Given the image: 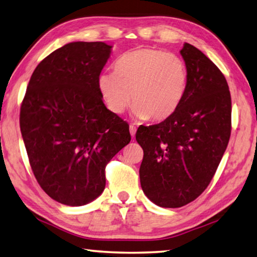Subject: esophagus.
<instances>
[{"mask_svg": "<svg viewBox=\"0 0 257 257\" xmlns=\"http://www.w3.org/2000/svg\"><path fill=\"white\" fill-rule=\"evenodd\" d=\"M130 133H131V136L134 138L136 137V133H137V127L134 125H130Z\"/></svg>", "mask_w": 257, "mask_h": 257, "instance_id": "esophagus-1", "label": "esophagus"}]
</instances>
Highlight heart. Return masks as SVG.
<instances>
[{
  "label": "heart",
  "mask_w": 257,
  "mask_h": 257,
  "mask_svg": "<svg viewBox=\"0 0 257 257\" xmlns=\"http://www.w3.org/2000/svg\"><path fill=\"white\" fill-rule=\"evenodd\" d=\"M188 84L187 66L176 54L155 48H138L124 54L114 72L98 80L107 107L119 115L133 103L139 119L163 120L181 106Z\"/></svg>",
  "instance_id": "heart-1"
}]
</instances>
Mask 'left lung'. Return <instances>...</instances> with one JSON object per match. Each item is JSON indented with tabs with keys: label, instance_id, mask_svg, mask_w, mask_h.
<instances>
[{
	"label": "left lung",
	"instance_id": "left-lung-1",
	"mask_svg": "<svg viewBox=\"0 0 257 257\" xmlns=\"http://www.w3.org/2000/svg\"><path fill=\"white\" fill-rule=\"evenodd\" d=\"M188 71L181 106L159 124L138 128L143 149L141 187L161 208L194 201L213 178L231 132V97L227 80L200 49L181 51Z\"/></svg>",
	"mask_w": 257,
	"mask_h": 257
}]
</instances>
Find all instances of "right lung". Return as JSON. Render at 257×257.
<instances>
[{
	"mask_svg": "<svg viewBox=\"0 0 257 257\" xmlns=\"http://www.w3.org/2000/svg\"><path fill=\"white\" fill-rule=\"evenodd\" d=\"M102 42H74L36 67L20 109V130L40 187L81 206L105 190V168L131 141L128 124L107 109L98 80L111 53Z\"/></svg>",
	"mask_w": 257,
	"mask_h": 257,
	"instance_id": "right-lung-1",
	"label": "right lung"
}]
</instances>
